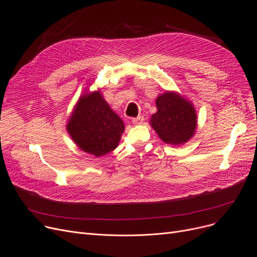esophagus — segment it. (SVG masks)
<instances>
[{
  "label": "esophagus",
  "instance_id": "obj_1",
  "mask_svg": "<svg viewBox=\"0 0 257 257\" xmlns=\"http://www.w3.org/2000/svg\"><path fill=\"white\" fill-rule=\"evenodd\" d=\"M144 116H138V117H134V118H132V123L134 124V125H141V124H143V121H144Z\"/></svg>",
  "mask_w": 257,
  "mask_h": 257
}]
</instances>
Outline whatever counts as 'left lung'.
Listing matches in <instances>:
<instances>
[{
    "mask_svg": "<svg viewBox=\"0 0 257 257\" xmlns=\"http://www.w3.org/2000/svg\"><path fill=\"white\" fill-rule=\"evenodd\" d=\"M157 111L150 125L164 143L180 146L190 141L197 129V112L193 103L177 91L167 90L156 98Z\"/></svg>",
    "mask_w": 257,
    "mask_h": 257,
    "instance_id": "8db88e82",
    "label": "left lung"
}]
</instances>
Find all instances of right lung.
I'll list each match as a JSON object with an SVG mask.
<instances>
[{"label": "right lung", "instance_id": "obj_1", "mask_svg": "<svg viewBox=\"0 0 257 257\" xmlns=\"http://www.w3.org/2000/svg\"><path fill=\"white\" fill-rule=\"evenodd\" d=\"M66 130L80 150L100 157L118 146L125 125L101 91L94 90L84 92L78 99Z\"/></svg>", "mask_w": 257, "mask_h": 257}]
</instances>
